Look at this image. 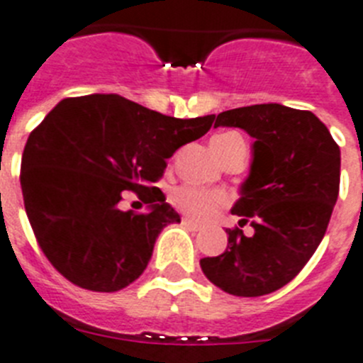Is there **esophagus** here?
Returning <instances> with one entry per match:
<instances>
[{
	"mask_svg": "<svg viewBox=\"0 0 363 363\" xmlns=\"http://www.w3.org/2000/svg\"><path fill=\"white\" fill-rule=\"evenodd\" d=\"M182 222H184V225H187V228L193 229V231H200V229H202V224H198V222H194V220H191V218H184Z\"/></svg>",
	"mask_w": 363,
	"mask_h": 363,
	"instance_id": "obj_1",
	"label": "esophagus"
}]
</instances>
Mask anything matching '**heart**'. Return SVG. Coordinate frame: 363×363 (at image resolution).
I'll use <instances>...</instances> for the list:
<instances>
[{
  "label": "heart",
  "instance_id": "heart-1",
  "mask_svg": "<svg viewBox=\"0 0 363 363\" xmlns=\"http://www.w3.org/2000/svg\"><path fill=\"white\" fill-rule=\"evenodd\" d=\"M235 139L242 138L235 132H228V134L216 135L211 145H224ZM170 203L178 211L185 213L189 218L203 222V220H211L222 209H225L229 206V196L222 191H207L194 185H179L170 193Z\"/></svg>",
  "mask_w": 363,
  "mask_h": 363
}]
</instances>
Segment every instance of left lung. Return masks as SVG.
<instances>
[{
	"label": "left lung",
	"instance_id": "left-lung-1",
	"mask_svg": "<svg viewBox=\"0 0 363 363\" xmlns=\"http://www.w3.org/2000/svg\"><path fill=\"white\" fill-rule=\"evenodd\" d=\"M218 126L255 138L252 172L231 209L254 235L225 229L228 250L200 266L231 296H266L290 283L323 240L340 193V147L312 111L275 102L222 111Z\"/></svg>",
	"mask_w": 363,
	"mask_h": 363
}]
</instances>
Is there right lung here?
Masks as SVG:
<instances>
[{
  "label": "right lung",
  "mask_w": 363,
  "mask_h": 363,
  "mask_svg": "<svg viewBox=\"0 0 363 363\" xmlns=\"http://www.w3.org/2000/svg\"><path fill=\"white\" fill-rule=\"evenodd\" d=\"M213 121L176 119L119 95L58 102L30 132L20 174L30 228L55 270L91 292L134 283L161 229L179 222L154 184L167 157L207 134ZM126 190L149 211L121 212Z\"/></svg>",
  "instance_id": "add662e5"
}]
</instances>
